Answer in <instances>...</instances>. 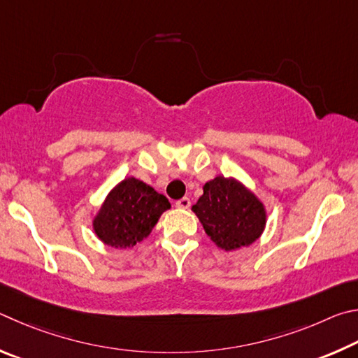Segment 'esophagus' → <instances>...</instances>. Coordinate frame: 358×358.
Returning <instances> with one entry per match:
<instances>
[{"mask_svg":"<svg viewBox=\"0 0 358 358\" xmlns=\"http://www.w3.org/2000/svg\"><path fill=\"white\" fill-rule=\"evenodd\" d=\"M190 199L189 198H180V199H178V201H176V208H179V209H189L190 208Z\"/></svg>","mask_w":358,"mask_h":358,"instance_id":"esophagus-1","label":"esophagus"}]
</instances>
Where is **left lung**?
<instances>
[{"label": "left lung", "mask_w": 358, "mask_h": 358, "mask_svg": "<svg viewBox=\"0 0 358 358\" xmlns=\"http://www.w3.org/2000/svg\"><path fill=\"white\" fill-rule=\"evenodd\" d=\"M192 210L218 248L234 252L259 239L267 223L261 199L236 178L217 176L203 185Z\"/></svg>", "instance_id": "1"}]
</instances>
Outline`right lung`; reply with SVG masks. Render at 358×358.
Listing matches in <instances>:
<instances>
[{
    "label": "right lung",
    "mask_w": 358,
    "mask_h": 358,
    "mask_svg": "<svg viewBox=\"0 0 358 358\" xmlns=\"http://www.w3.org/2000/svg\"><path fill=\"white\" fill-rule=\"evenodd\" d=\"M169 208L165 195L131 176L105 196L92 218V231L105 245L130 248L152 233L160 215Z\"/></svg>",
    "instance_id": "right-lung-1"
}]
</instances>
